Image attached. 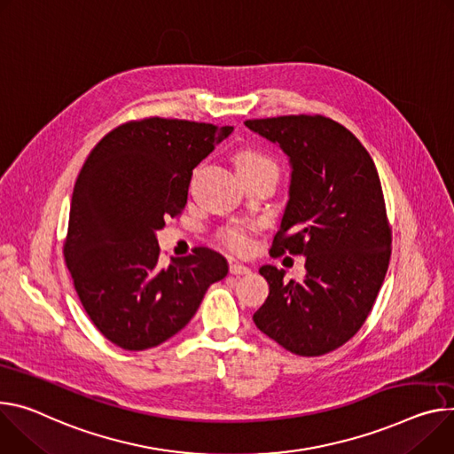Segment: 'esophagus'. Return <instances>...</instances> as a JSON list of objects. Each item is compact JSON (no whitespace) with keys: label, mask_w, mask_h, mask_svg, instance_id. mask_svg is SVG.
Here are the masks:
<instances>
[{"label":"esophagus","mask_w":454,"mask_h":454,"mask_svg":"<svg viewBox=\"0 0 454 454\" xmlns=\"http://www.w3.org/2000/svg\"><path fill=\"white\" fill-rule=\"evenodd\" d=\"M252 270L248 266H244L240 262H231L230 264V273L235 275V277H240V275H248Z\"/></svg>","instance_id":"esophagus-1"}]
</instances>
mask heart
I'll use <instances>...</instances> for the list:
<instances>
[{
  "label": "heart",
  "mask_w": 454,
  "mask_h": 454,
  "mask_svg": "<svg viewBox=\"0 0 454 454\" xmlns=\"http://www.w3.org/2000/svg\"><path fill=\"white\" fill-rule=\"evenodd\" d=\"M235 167L239 176H254V174H278V167L275 159L268 153L255 150V148H244L235 155ZM223 240L235 252H246L250 246V233L246 226H230L223 231Z\"/></svg>",
  "instance_id": "obj_1"
}]
</instances>
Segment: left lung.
Instances as JSON below:
<instances>
[{
  "mask_svg": "<svg viewBox=\"0 0 454 454\" xmlns=\"http://www.w3.org/2000/svg\"><path fill=\"white\" fill-rule=\"evenodd\" d=\"M246 127L290 157V200L270 254L304 255L306 277L262 266L270 295L254 322L301 356L346 344L373 308L391 257V228L375 162L340 122L324 115L250 119Z\"/></svg>",
  "mask_w": 454,
  "mask_h": 454,
  "instance_id": "left-lung-1",
  "label": "left lung"
}]
</instances>
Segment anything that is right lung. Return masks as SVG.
<instances>
[{"label":"right lung","instance_id":"add662e5","mask_svg":"<svg viewBox=\"0 0 454 454\" xmlns=\"http://www.w3.org/2000/svg\"><path fill=\"white\" fill-rule=\"evenodd\" d=\"M231 130L146 117L108 132L87 157L63 254L81 304L112 344L143 351L168 340L226 277V259L210 248L160 266L155 231L184 210L193 168Z\"/></svg>","mask_w":454,"mask_h":454}]
</instances>
